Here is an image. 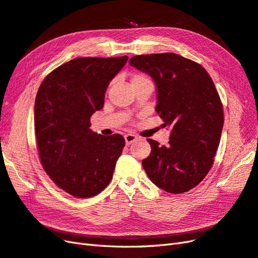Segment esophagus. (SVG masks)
<instances>
[{"label":"esophagus","mask_w":258,"mask_h":258,"mask_svg":"<svg viewBox=\"0 0 258 258\" xmlns=\"http://www.w3.org/2000/svg\"><path fill=\"white\" fill-rule=\"evenodd\" d=\"M124 139H125V144L128 146L132 143H134L135 141H137V136H135L134 134H126L124 136Z\"/></svg>","instance_id":"esophagus-1"}]
</instances>
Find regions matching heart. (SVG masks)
I'll return each mask as SVG.
<instances>
[{
	"label": "heart",
	"instance_id": "obj_1",
	"mask_svg": "<svg viewBox=\"0 0 258 258\" xmlns=\"http://www.w3.org/2000/svg\"><path fill=\"white\" fill-rule=\"evenodd\" d=\"M145 82H149V83H152L151 80L143 75V73H134L133 76H132V79H131V83L132 85H136V84H139V83H145Z\"/></svg>",
	"mask_w": 258,
	"mask_h": 258
}]
</instances>
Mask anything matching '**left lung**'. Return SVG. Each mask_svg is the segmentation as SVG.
Instances as JSON below:
<instances>
[{
  "instance_id": "obj_1",
  "label": "left lung",
  "mask_w": 258,
  "mask_h": 258,
  "mask_svg": "<svg viewBox=\"0 0 258 258\" xmlns=\"http://www.w3.org/2000/svg\"><path fill=\"white\" fill-rule=\"evenodd\" d=\"M130 64L153 79L156 111L171 128L167 146L147 139L151 153L144 170L166 192H187L211 170L222 135L224 111L214 82L201 64L174 53L134 56Z\"/></svg>"
}]
</instances>
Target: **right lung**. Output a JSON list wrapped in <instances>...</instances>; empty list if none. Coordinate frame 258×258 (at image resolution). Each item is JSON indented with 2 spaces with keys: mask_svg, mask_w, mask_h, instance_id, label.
<instances>
[{
  "mask_svg": "<svg viewBox=\"0 0 258 258\" xmlns=\"http://www.w3.org/2000/svg\"><path fill=\"white\" fill-rule=\"evenodd\" d=\"M128 59L83 57L66 62L43 80L34 102V130L42 166L56 185L76 198L101 192L112 179L125 141L91 127L104 107L107 87Z\"/></svg>",
  "mask_w": 258,
  "mask_h": 258,
  "instance_id": "right-lung-1",
  "label": "right lung"
}]
</instances>
